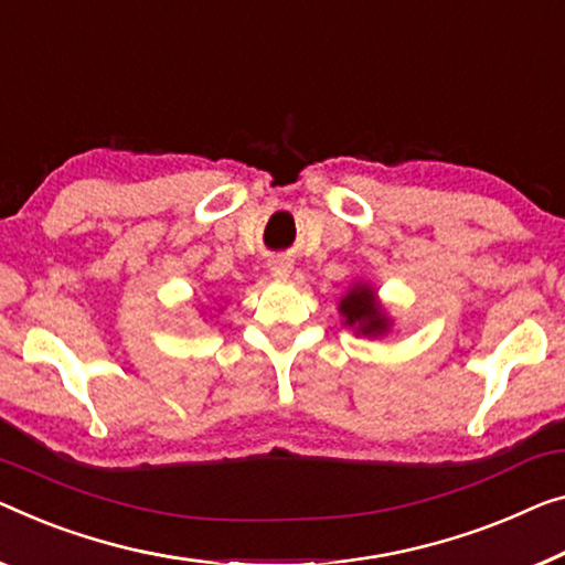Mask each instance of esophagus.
Listing matches in <instances>:
<instances>
[{
	"label": "esophagus",
	"mask_w": 565,
	"mask_h": 565,
	"mask_svg": "<svg viewBox=\"0 0 565 565\" xmlns=\"http://www.w3.org/2000/svg\"><path fill=\"white\" fill-rule=\"evenodd\" d=\"M268 271H271L274 279H289L294 266H291L289 258H274L271 264H268Z\"/></svg>",
	"instance_id": "obj_1"
}]
</instances>
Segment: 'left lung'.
<instances>
[{
	"label": "left lung",
	"mask_w": 565,
	"mask_h": 565,
	"mask_svg": "<svg viewBox=\"0 0 565 565\" xmlns=\"http://www.w3.org/2000/svg\"><path fill=\"white\" fill-rule=\"evenodd\" d=\"M337 311L342 315V327L355 332V337H383L393 330V317L388 307L377 299L375 286L367 281H355L348 291L342 294Z\"/></svg>",
	"instance_id": "1"
}]
</instances>
